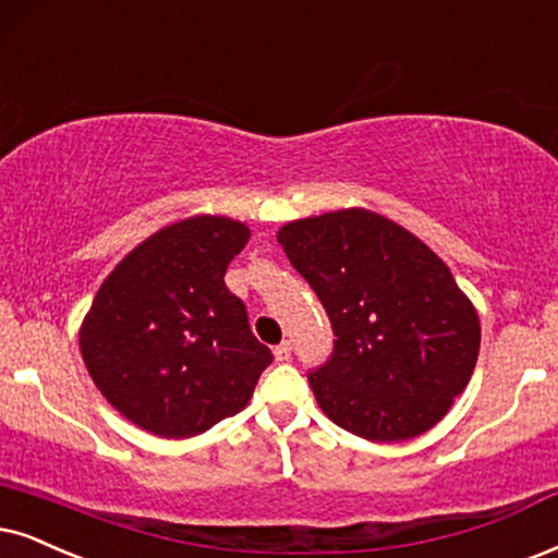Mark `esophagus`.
<instances>
[{"instance_id":"obj_1","label":"esophagus","mask_w":558,"mask_h":558,"mask_svg":"<svg viewBox=\"0 0 558 558\" xmlns=\"http://www.w3.org/2000/svg\"><path fill=\"white\" fill-rule=\"evenodd\" d=\"M288 357H291V342L283 340L278 348H275V361L283 363V361H288Z\"/></svg>"}]
</instances>
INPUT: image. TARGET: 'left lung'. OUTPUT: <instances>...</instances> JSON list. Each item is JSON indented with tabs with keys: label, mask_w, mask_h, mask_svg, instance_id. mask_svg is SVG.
Masks as SVG:
<instances>
[{
	"label": "left lung",
	"mask_w": 558,
	"mask_h": 558,
	"mask_svg": "<svg viewBox=\"0 0 558 558\" xmlns=\"http://www.w3.org/2000/svg\"><path fill=\"white\" fill-rule=\"evenodd\" d=\"M278 242L335 331L329 357L308 371L324 414L376 442L409 440L446 417L482 340L448 265L365 208L301 218Z\"/></svg>",
	"instance_id": "left-lung-1"
}]
</instances>
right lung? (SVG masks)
Segmentation results:
<instances>
[{
  "label": "right lung",
  "mask_w": 558,
  "mask_h": 558,
  "mask_svg": "<svg viewBox=\"0 0 558 558\" xmlns=\"http://www.w3.org/2000/svg\"><path fill=\"white\" fill-rule=\"evenodd\" d=\"M244 223L195 216L138 244L100 286L80 331L84 365L125 420L159 437L242 412L272 352L223 283Z\"/></svg>",
  "instance_id": "add662e5"
}]
</instances>
